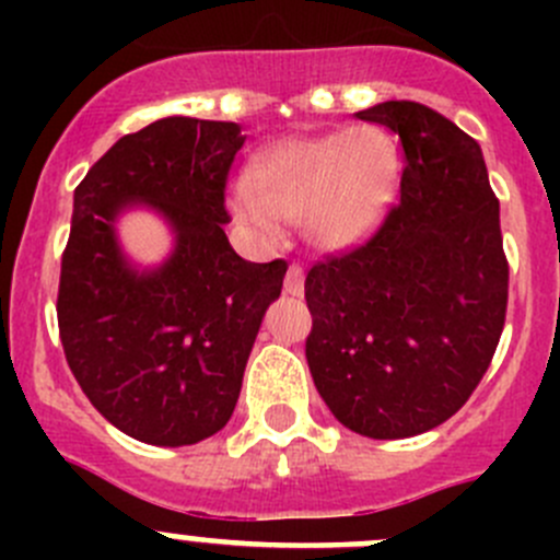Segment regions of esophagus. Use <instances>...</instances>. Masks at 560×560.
Returning <instances> with one entry per match:
<instances>
[{"instance_id":"obj_1","label":"esophagus","mask_w":560,"mask_h":560,"mask_svg":"<svg viewBox=\"0 0 560 560\" xmlns=\"http://www.w3.org/2000/svg\"><path fill=\"white\" fill-rule=\"evenodd\" d=\"M284 292L292 298H301L303 295V265L292 262L290 270L284 276Z\"/></svg>"}]
</instances>
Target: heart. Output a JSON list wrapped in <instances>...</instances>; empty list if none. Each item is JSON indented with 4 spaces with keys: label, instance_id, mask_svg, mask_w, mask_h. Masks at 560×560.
<instances>
[{
    "label": "heart",
    "instance_id": "1",
    "mask_svg": "<svg viewBox=\"0 0 560 560\" xmlns=\"http://www.w3.org/2000/svg\"><path fill=\"white\" fill-rule=\"evenodd\" d=\"M398 149L380 127L360 124L316 138H284L252 160V180L233 186L230 206L257 238L276 244L301 222L322 248L369 238L398 186Z\"/></svg>",
    "mask_w": 560,
    "mask_h": 560
}]
</instances>
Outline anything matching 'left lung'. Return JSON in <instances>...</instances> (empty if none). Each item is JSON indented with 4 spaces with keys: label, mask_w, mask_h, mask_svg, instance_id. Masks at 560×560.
<instances>
[{
    "label": "left lung",
    "mask_w": 560,
    "mask_h": 560,
    "mask_svg": "<svg viewBox=\"0 0 560 560\" xmlns=\"http://www.w3.org/2000/svg\"><path fill=\"white\" fill-rule=\"evenodd\" d=\"M354 116L400 138V197L369 241L308 268L306 360L341 425L406 439L450 420L482 382L510 262L477 140L409 100Z\"/></svg>",
    "instance_id": "8db88e82"
}]
</instances>
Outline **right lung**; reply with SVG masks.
<instances>
[{
  "label": "right lung",
  "instance_id": "add662e5",
  "mask_svg": "<svg viewBox=\"0 0 560 560\" xmlns=\"http://www.w3.org/2000/svg\"><path fill=\"white\" fill-rule=\"evenodd\" d=\"M244 145L233 121L171 116L124 135L75 186L56 319L67 365L107 422L184 447L228 425L259 322L287 262H248L224 235V191ZM143 199L176 230L174 257L135 275L112 219Z\"/></svg>",
  "mask_w": 560,
  "mask_h": 560
}]
</instances>
